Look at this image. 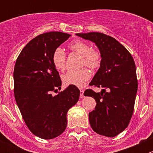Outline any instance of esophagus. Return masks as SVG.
<instances>
[{
    "instance_id": "obj_1",
    "label": "esophagus",
    "mask_w": 153,
    "mask_h": 153,
    "mask_svg": "<svg viewBox=\"0 0 153 153\" xmlns=\"http://www.w3.org/2000/svg\"><path fill=\"white\" fill-rule=\"evenodd\" d=\"M80 92H81V95H80V98H84V89H80Z\"/></svg>"
}]
</instances>
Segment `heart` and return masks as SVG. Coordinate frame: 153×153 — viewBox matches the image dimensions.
Segmentation results:
<instances>
[{
	"instance_id": "heart-1",
	"label": "heart",
	"mask_w": 153,
	"mask_h": 153,
	"mask_svg": "<svg viewBox=\"0 0 153 153\" xmlns=\"http://www.w3.org/2000/svg\"><path fill=\"white\" fill-rule=\"evenodd\" d=\"M72 50L78 52L83 56L82 65L92 69H95L101 65V55L98 49H91L90 46L82 41H75L69 44ZM66 53L64 49L58 47L54 50L52 61L54 67L58 70L63 71L66 67ZM90 72L86 68L78 70H69L63 76V81L67 85L83 86L90 78Z\"/></svg>"
}]
</instances>
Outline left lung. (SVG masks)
I'll use <instances>...</instances> for the list:
<instances>
[{
    "instance_id": "left-lung-1",
    "label": "left lung",
    "mask_w": 153,
    "mask_h": 153,
    "mask_svg": "<svg viewBox=\"0 0 153 153\" xmlns=\"http://www.w3.org/2000/svg\"><path fill=\"white\" fill-rule=\"evenodd\" d=\"M76 35L95 43L101 55V67L89 85L103 89L101 93L90 89L84 92L97 103L95 110L89 113V124L96 133L115 137L127 127L133 113L138 89L135 61L112 37L100 32Z\"/></svg>"
}]
</instances>
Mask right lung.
I'll use <instances>...</instances> for the list:
<instances>
[{
	"mask_svg": "<svg viewBox=\"0 0 153 153\" xmlns=\"http://www.w3.org/2000/svg\"><path fill=\"white\" fill-rule=\"evenodd\" d=\"M70 35L50 32L35 37L24 47L14 69V93L17 105L29 130L43 139L59 136L67 127L68 110L78 102L80 90L69 85L61 89L59 73L54 67V50Z\"/></svg>",
	"mask_w": 153,
	"mask_h": 153,
	"instance_id": "obj_1",
	"label": "right lung"
}]
</instances>
